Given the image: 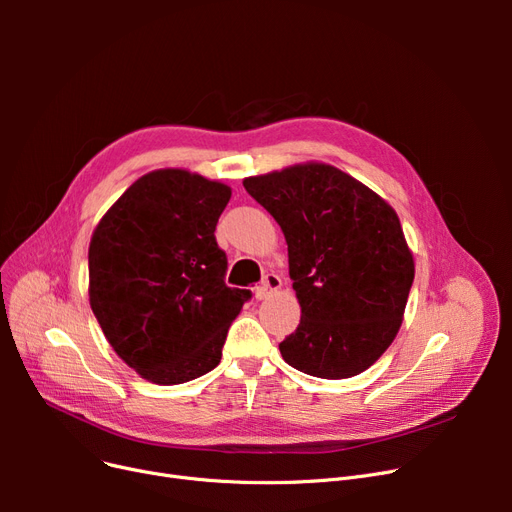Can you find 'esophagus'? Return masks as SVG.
Instances as JSON below:
<instances>
[{
	"label": "esophagus",
	"instance_id": "34e87169",
	"mask_svg": "<svg viewBox=\"0 0 512 512\" xmlns=\"http://www.w3.org/2000/svg\"><path fill=\"white\" fill-rule=\"evenodd\" d=\"M280 288H282V280H280V276H276V274H267V276L263 278L261 286H257V288H255V299H257V301H263V299H267V297H272V294H274L276 290H280Z\"/></svg>",
	"mask_w": 512,
	"mask_h": 512
}]
</instances>
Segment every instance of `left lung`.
<instances>
[{
    "mask_svg": "<svg viewBox=\"0 0 512 512\" xmlns=\"http://www.w3.org/2000/svg\"><path fill=\"white\" fill-rule=\"evenodd\" d=\"M288 245L301 324L280 342L284 361L342 380L378 361L396 338L415 278L396 211L353 176L301 164L245 178Z\"/></svg>",
    "mask_w": 512,
    "mask_h": 512,
    "instance_id": "left-lung-1",
    "label": "left lung"
}]
</instances>
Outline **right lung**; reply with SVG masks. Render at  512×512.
Segmentation results:
<instances>
[{"mask_svg": "<svg viewBox=\"0 0 512 512\" xmlns=\"http://www.w3.org/2000/svg\"><path fill=\"white\" fill-rule=\"evenodd\" d=\"M232 191L186 170H155L107 209L89 247V301L118 357L153 384L218 367L251 290L226 286L215 226Z\"/></svg>", "mask_w": 512, "mask_h": 512, "instance_id": "add662e5", "label": "right lung"}]
</instances>
